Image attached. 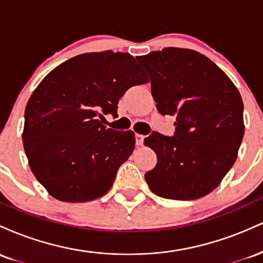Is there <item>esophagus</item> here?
Segmentation results:
<instances>
[{"instance_id":"obj_1","label":"esophagus","mask_w":263,"mask_h":263,"mask_svg":"<svg viewBox=\"0 0 263 263\" xmlns=\"http://www.w3.org/2000/svg\"><path fill=\"white\" fill-rule=\"evenodd\" d=\"M143 140H144V136H142V135H138V134H136L135 135V141H136V146H142V144H143Z\"/></svg>"}]
</instances>
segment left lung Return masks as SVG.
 I'll return each mask as SVG.
<instances>
[{
  "label": "left lung",
  "mask_w": 263,
  "mask_h": 263,
  "mask_svg": "<svg viewBox=\"0 0 263 263\" xmlns=\"http://www.w3.org/2000/svg\"><path fill=\"white\" fill-rule=\"evenodd\" d=\"M151 78L161 115L176 116L172 137L158 132L144 140L157 164L144 174L153 193L193 200L219 185L242 142L243 104L240 92L215 63L183 48H164L138 58Z\"/></svg>",
  "instance_id": "obj_1"
}]
</instances>
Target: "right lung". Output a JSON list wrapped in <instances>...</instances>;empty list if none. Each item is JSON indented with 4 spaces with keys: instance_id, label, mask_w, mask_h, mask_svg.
Wrapping results in <instances>:
<instances>
[{
    "instance_id": "1",
    "label": "right lung",
    "mask_w": 263,
    "mask_h": 263,
    "mask_svg": "<svg viewBox=\"0 0 263 263\" xmlns=\"http://www.w3.org/2000/svg\"><path fill=\"white\" fill-rule=\"evenodd\" d=\"M148 81L128 53H85L57 66L32 93L23 146L29 167L52 197L84 203L105 195L135 148V134L101 123L120 98Z\"/></svg>"
}]
</instances>
